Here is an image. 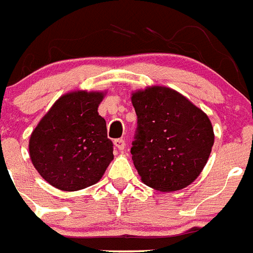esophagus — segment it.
Instances as JSON below:
<instances>
[{"instance_id": "34e87169", "label": "esophagus", "mask_w": 253, "mask_h": 253, "mask_svg": "<svg viewBox=\"0 0 253 253\" xmlns=\"http://www.w3.org/2000/svg\"><path fill=\"white\" fill-rule=\"evenodd\" d=\"M114 148L118 149V150H124L125 146H126V142H125L124 139H116L113 141Z\"/></svg>"}]
</instances>
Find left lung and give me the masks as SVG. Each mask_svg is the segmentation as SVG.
<instances>
[{"label": "left lung", "instance_id": "8db88e82", "mask_svg": "<svg viewBox=\"0 0 253 253\" xmlns=\"http://www.w3.org/2000/svg\"><path fill=\"white\" fill-rule=\"evenodd\" d=\"M131 102L137 116L131 154L141 181L163 192L187 187L200 175L214 145L209 117L166 86L135 91Z\"/></svg>", "mask_w": 253, "mask_h": 253}]
</instances>
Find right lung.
Instances as JSON below:
<instances>
[{
	"label": "right lung",
	"mask_w": 253,
	"mask_h": 253,
	"mask_svg": "<svg viewBox=\"0 0 253 253\" xmlns=\"http://www.w3.org/2000/svg\"><path fill=\"white\" fill-rule=\"evenodd\" d=\"M102 91L62 95L30 135L33 166L53 187L78 191L93 186L113 160V142L98 113Z\"/></svg>",
	"instance_id": "right-lung-1"
}]
</instances>
